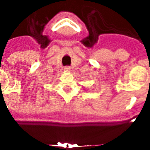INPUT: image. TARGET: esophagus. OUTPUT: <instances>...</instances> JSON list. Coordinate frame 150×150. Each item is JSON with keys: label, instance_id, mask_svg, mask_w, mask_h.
Masks as SVG:
<instances>
[{"label": "esophagus", "instance_id": "34e87169", "mask_svg": "<svg viewBox=\"0 0 150 150\" xmlns=\"http://www.w3.org/2000/svg\"><path fill=\"white\" fill-rule=\"evenodd\" d=\"M64 69H65L66 71H70V70H71V67H66Z\"/></svg>", "mask_w": 150, "mask_h": 150}]
</instances>
